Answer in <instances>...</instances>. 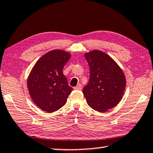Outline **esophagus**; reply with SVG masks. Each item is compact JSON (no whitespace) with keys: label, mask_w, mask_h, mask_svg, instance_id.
I'll list each match as a JSON object with an SVG mask.
<instances>
[{"label":"esophagus","mask_w":153,"mask_h":153,"mask_svg":"<svg viewBox=\"0 0 153 153\" xmlns=\"http://www.w3.org/2000/svg\"><path fill=\"white\" fill-rule=\"evenodd\" d=\"M82 86L81 84L77 85V86H76V87H74V90H82Z\"/></svg>","instance_id":"esophagus-1"}]
</instances>
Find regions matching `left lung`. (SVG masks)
<instances>
[{"label":"left lung","instance_id":"8db88e82","mask_svg":"<svg viewBox=\"0 0 153 153\" xmlns=\"http://www.w3.org/2000/svg\"><path fill=\"white\" fill-rule=\"evenodd\" d=\"M84 56L89 65L90 79L83 88V94L90 107L105 112L122 98L126 86L125 74L119 65L101 51H91Z\"/></svg>","mask_w":153,"mask_h":153}]
</instances>
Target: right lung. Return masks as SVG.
<instances>
[{"instance_id": "right-lung-1", "label": "right lung", "mask_w": 153, "mask_h": 153, "mask_svg": "<svg viewBox=\"0 0 153 153\" xmlns=\"http://www.w3.org/2000/svg\"><path fill=\"white\" fill-rule=\"evenodd\" d=\"M71 54L60 49L48 52L36 62L27 80L28 92L37 107L53 113L65 105L73 88L67 84L63 69Z\"/></svg>"}]
</instances>
